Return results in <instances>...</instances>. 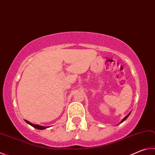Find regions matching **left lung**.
<instances>
[{"instance_id": "left-lung-1", "label": "left lung", "mask_w": 155, "mask_h": 155, "mask_svg": "<svg viewBox=\"0 0 155 155\" xmlns=\"http://www.w3.org/2000/svg\"><path fill=\"white\" fill-rule=\"evenodd\" d=\"M130 113H131V112H129V113L127 115V116H126V117L124 118V119H123L121 120V122H120V123H123V121H124L125 120H126V119H127V117L129 116V114H130Z\"/></svg>"}]
</instances>
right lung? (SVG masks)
Listing matches in <instances>:
<instances>
[{"mask_svg":"<svg viewBox=\"0 0 155 155\" xmlns=\"http://www.w3.org/2000/svg\"><path fill=\"white\" fill-rule=\"evenodd\" d=\"M25 121H26L28 124H29V125H30L31 126H32L33 127H35V128H36V129H46V128H48L49 127H43V126H41V125H35V124H32V123H30V122H29L28 120H25Z\"/></svg>","mask_w":155,"mask_h":155,"instance_id":"right-lung-1","label":"right lung"}]
</instances>
